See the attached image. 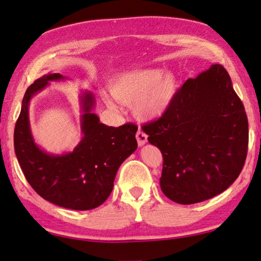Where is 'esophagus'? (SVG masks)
Masks as SVG:
<instances>
[{
  "instance_id": "1",
  "label": "esophagus",
  "mask_w": 261,
  "mask_h": 261,
  "mask_svg": "<svg viewBox=\"0 0 261 261\" xmlns=\"http://www.w3.org/2000/svg\"><path fill=\"white\" fill-rule=\"evenodd\" d=\"M136 138H137V141H138L139 146H144V145L147 143V135L144 134V132L140 131V130L137 132Z\"/></svg>"
}]
</instances>
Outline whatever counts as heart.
Segmentation results:
<instances>
[{"label": "heart", "instance_id": "obj_1", "mask_svg": "<svg viewBox=\"0 0 261 261\" xmlns=\"http://www.w3.org/2000/svg\"><path fill=\"white\" fill-rule=\"evenodd\" d=\"M179 81L174 71L159 68H145L121 74L110 84L109 91L120 102L134 106V114L141 121L162 117L178 93ZM109 108L116 109L114 101L105 96Z\"/></svg>", "mask_w": 261, "mask_h": 261}]
</instances>
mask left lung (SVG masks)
I'll return each instance as SVG.
<instances>
[{
  "label": "left lung",
  "instance_id": "left-lung-1",
  "mask_svg": "<svg viewBox=\"0 0 261 261\" xmlns=\"http://www.w3.org/2000/svg\"><path fill=\"white\" fill-rule=\"evenodd\" d=\"M143 130L162 153V192L177 204L218 196L235 182L244 166L247 117L220 64L189 78L170 109Z\"/></svg>",
  "mask_w": 261,
  "mask_h": 261
}]
</instances>
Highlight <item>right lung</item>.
Segmentation results:
<instances>
[{"label":"right lung","instance_id":"1","mask_svg":"<svg viewBox=\"0 0 261 261\" xmlns=\"http://www.w3.org/2000/svg\"><path fill=\"white\" fill-rule=\"evenodd\" d=\"M70 81L48 72L37 79L24 95L15 126V152L26 179L43 199L74 211L93 210L113 191L118 168L137 149L138 127L108 126L93 113L94 94H79L82 139L71 152L48 153L35 143L30 124V102L50 83Z\"/></svg>","mask_w":261,"mask_h":261}]
</instances>
